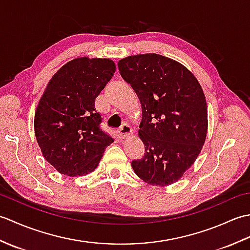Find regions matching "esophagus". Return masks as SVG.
<instances>
[{"label":"esophagus","instance_id":"obj_1","mask_svg":"<svg viewBox=\"0 0 250 250\" xmlns=\"http://www.w3.org/2000/svg\"><path fill=\"white\" fill-rule=\"evenodd\" d=\"M131 132H132L131 126L128 124H124L118 129V136L120 139H125V137H128L131 134Z\"/></svg>","mask_w":250,"mask_h":250}]
</instances>
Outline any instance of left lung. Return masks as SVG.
I'll return each instance as SVG.
<instances>
[{
    "label": "left lung",
    "mask_w": 250,
    "mask_h": 250,
    "mask_svg": "<svg viewBox=\"0 0 250 250\" xmlns=\"http://www.w3.org/2000/svg\"><path fill=\"white\" fill-rule=\"evenodd\" d=\"M118 68L142 105L139 135L145 153L131 162L132 167L152 186L177 182L194 163L206 139L203 89L187 67L161 55L126 57Z\"/></svg>",
    "instance_id": "left-lung-1"
}]
</instances>
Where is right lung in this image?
Segmentation results:
<instances>
[{
	"label": "right lung",
	"mask_w": 250,
	"mask_h": 250,
	"mask_svg": "<svg viewBox=\"0 0 250 250\" xmlns=\"http://www.w3.org/2000/svg\"><path fill=\"white\" fill-rule=\"evenodd\" d=\"M116 65L109 59L77 58L49 81L37 105L34 131L44 158L58 172L83 176L94 171L114 140L100 128L98 98Z\"/></svg>",
	"instance_id": "right-lung-1"
}]
</instances>
